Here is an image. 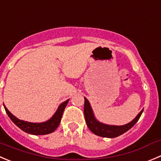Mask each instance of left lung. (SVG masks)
<instances>
[{
  "instance_id": "left-lung-1",
  "label": "left lung",
  "mask_w": 161,
  "mask_h": 161,
  "mask_svg": "<svg viewBox=\"0 0 161 161\" xmlns=\"http://www.w3.org/2000/svg\"><path fill=\"white\" fill-rule=\"evenodd\" d=\"M143 112V109L138 113V115L131 122L126 124L124 126H111L106 125V124H101L98 122L95 119L93 115V111H92L90 104L89 103L88 100L85 97V103H84V115H85V119L86 122L87 127H89L90 130L93 132L94 135L98 136L104 137V138H115L119 135H123L124 133L127 132L130 130L139 119L142 113Z\"/></svg>"
}]
</instances>
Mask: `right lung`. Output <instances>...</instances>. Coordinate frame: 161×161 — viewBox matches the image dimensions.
Instances as JSON below:
<instances>
[{
  "instance_id": "right-lung-1",
  "label": "right lung",
  "mask_w": 161,
  "mask_h": 161,
  "mask_svg": "<svg viewBox=\"0 0 161 161\" xmlns=\"http://www.w3.org/2000/svg\"><path fill=\"white\" fill-rule=\"evenodd\" d=\"M68 101H69V100H67L66 101L62 103V104L59 106L58 109H57V111L56 112V113L54 114L53 116L50 119L46 121V122L37 123H37H29L26 122V121L19 119L18 118L14 116V115L8 110V108L5 106L4 105V107L6 111V113L8 114L9 118L11 119V120H12V122H13L19 128H20L22 130L26 132V133L31 134V135H44L53 132L54 130L58 127V126L60 125L64 110Z\"/></svg>"
}]
</instances>
